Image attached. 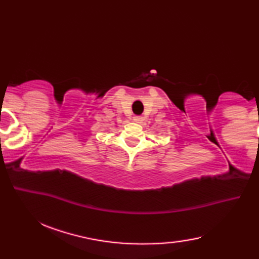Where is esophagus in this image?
I'll return each mask as SVG.
<instances>
[{
	"label": "esophagus",
	"instance_id": "esophagus-1",
	"mask_svg": "<svg viewBox=\"0 0 259 259\" xmlns=\"http://www.w3.org/2000/svg\"><path fill=\"white\" fill-rule=\"evenodd\" d=\"M134 120H135V122L141 124V123H144L145 118L141 117V115H136V117H134Z\"/></svg>",
	"mask_w": 259,
	"mask_h": 259
}]
</instances>
